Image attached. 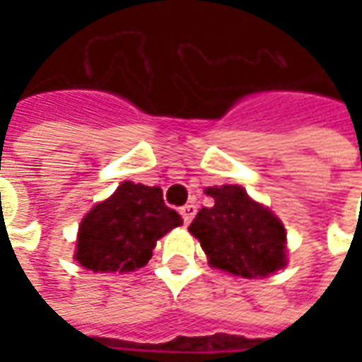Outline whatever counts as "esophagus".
Returning <instances> with one entry per match:
<instances>
[{
    "mask_svg": "<svg viewBox=\"0 0 362 362\" xmlns=\"http://www.w3.org/2000/svg\"><path fill=\"white\" fill-rule=\"evenodd\" d=\"M196 211H197V207L192 204H186L184 207H182L180 213H182V217H184V223H186V225H189V223H192V219H194Z\"/></svg>",
    "mask_w": 362,
    "mask_h": 362,
    "instance_id": "esophagus-1",
    "label": "esophagus"
}]
</instances>
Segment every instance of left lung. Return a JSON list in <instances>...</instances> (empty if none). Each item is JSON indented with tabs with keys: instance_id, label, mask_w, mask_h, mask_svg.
Here are the masks:
<instances>
[{
	"instance_id": "1",
	"label": "left lung",
	"mask_w": 362,
	"mask_h": 362,
	"mask_svg": "<svg viewBox=\"0 0 362 362\" xmlns=\"http://www.w3.org/2000/svg\"><path fill=\"white\" fill-rule=\"evenodd\" d=\"M205 194L215 204L199 209L188 230L209 266L244 279L267 277L287 266V233L267 207L236 184L213 186Z\"/></svg>"
}]
</instances>
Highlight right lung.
Here are the masks:
<instances>
[{"label": "right lung", "mask_w": 362, "mask_h": 362, "mask_svg": "<svg viewBox=\"0 0 362 362\" xmlns=\"http://www.w3.org/2000/svg\"><path fill=\"white\" fill-rule=\"evenodd\" d=\"M182 223L158 186L122 182L83 217L75 259L95 273L135 272L149 262L158 238Z\"/></svg>", "instance_id": "right-lung-1"}]
</instances>
